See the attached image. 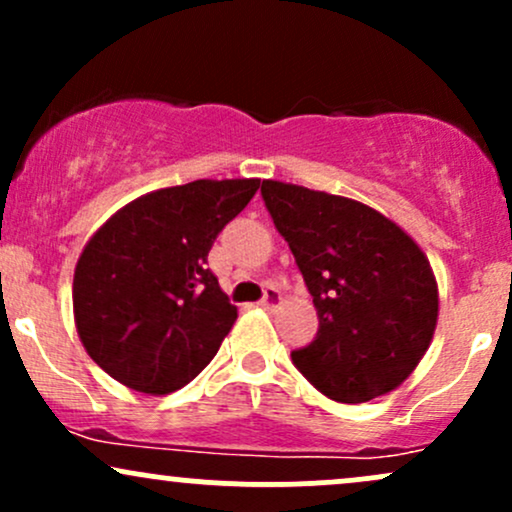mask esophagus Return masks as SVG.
<instances>
[{
    "label": "esophagus",
    "instance_id": "obj_1",
    "mask_svg": "<svg viewBox=\"0 0 512 512\" xmlns=\"http://www.w3.org/2000/svg\"><path fill=\"white\" fill-rule=\"evenodd\" d=\"M260 305L264 310H272L276 305H281V293L274 289V286H269L267 291H264V298L260 301Z\"/></svg>",
    "mask_w": 512,
    "mask_h": 512
}]
</instances>
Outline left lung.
I'll return each instance as SVG.
<instances>
[{
	"mask_svg": "<svg viewBox=\"0 0 512 512\" xmlns=\"http://www.w3.org/2000/svg\"><path fill=\"white\" fill-rule=\"evenodd\" d=\"M262 197L320 320L313 342L291 354L296 368L344 404L402 385L438 322V284L426 252L356 199L279 180H264Z\"/></svg>",
	"mask_w": 512,
	"mask_h": 512,
	"instance_id": "obj_1",
	"label": "left lung"
}]
</instances>
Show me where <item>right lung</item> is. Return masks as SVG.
Wrapping results in <instances>:
<instances>
[{"label":"right lung","instance_id":"right-lung-1","mask_svg":"<svg viewBox=\"0 0 512 512\" xmlns=\"http://www.w3.org/2000/svg\"><path fill=\"white\" fill-rule=\"evenodd\" d=\"M257 187L236 178L146 192L88 238L74 269V322L110 378L168 395L207 368L238 317L207 257Z\"/></svg>","mask_w":512,"mask_h":512}]
</instances>
